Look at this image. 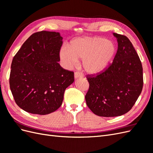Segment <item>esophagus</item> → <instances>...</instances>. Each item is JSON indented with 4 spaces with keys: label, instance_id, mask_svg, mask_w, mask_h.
<instances>
[{
    "label": "esophagus",
    "instance_id": "esophagus-1",
    "mask_svg": "<svg viewBox=\"0 0 153 153\" xmlns=\"http://www.w3.org/2000/svg\"><path fill=\"white\" fill-rule=\"evenodd\" d=\"M74 77H75V79H77V78H83V75L80 72H75V74H74Z\"/></svg>",
    "mask_w": 153,
    "mask_h": 153
}]
</instances>
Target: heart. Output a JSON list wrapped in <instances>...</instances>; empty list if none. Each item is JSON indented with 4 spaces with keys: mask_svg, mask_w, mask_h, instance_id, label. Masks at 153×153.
<instances>
[{
    "mask_svg": "<svg viewBox=\"0 0 153 153\" xmlns=\"http://www.w3.org/2000/svg\"><path fill=\"white\" fill-rule=\"evenodd\" d=\"M116 47L112 41L100 36H84L73 39L70 48L64 46L60 51V58L64 65L72 67L82 59V66L89 73H99L112 62Z\"/></svg>",
    "mask_w": 153,
    "mask_h": 153,
    "instance_id": "1",
    "label": "heart"
}]
</instances>
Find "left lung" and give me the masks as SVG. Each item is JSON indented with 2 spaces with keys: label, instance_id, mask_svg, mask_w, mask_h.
<instances>
[{
  "label": "left lung",
  "instance_id": "left-lung-1",
  "mask_svg": "<svg viewBox=\"0 0 153 153\" xmlns=\"http://www.w3.org/2000/svg\"><path fill=\"white\" fill-rule=\"evenodd\" d=\"M118 48L112 65L96 76L87 77V105L101 117H116L131 109L143 87L139 57L126 36L113 33Z\"/></svg>",
  "mask_w": 153,
  "mask_h": 153
}]
</instances>
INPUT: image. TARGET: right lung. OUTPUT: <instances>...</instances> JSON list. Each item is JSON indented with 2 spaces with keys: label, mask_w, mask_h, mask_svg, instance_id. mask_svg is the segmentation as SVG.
I'll use <instances>...</instances> for the list:
<instances>
[{
  "label": "right lung",
  "mask_w": 153,
  "mask_h": 153,
  "mask_svg": "<svg viewBox=\"0 0 153 153\" xmlns=\"http://www.w3.org/2000/svg\"><path fill=\"white\" fill-rule=\"evenodd\" d=\"M62 45L59 32H38L13 57L10 89L17 105L26 112L47 115L61 106L64 91L74 82V73L58 63Z\"/></svg>",
  "instance_id": "1"
}]
</instances>
